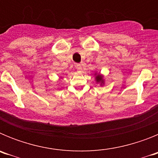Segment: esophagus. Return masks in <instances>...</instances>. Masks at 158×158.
Segmentation results:
<instances>
[{
    "mask_svg": "<svg viewBox=\"0 0 158 158\" xmlns=\"http://www.w3.org/2000/svg\"><path fill=\"white\" fill-rule=\"evenodd\" d=\"M76 68H77V70L78 71V72H81V65H80V64H77L76 65Z\"/></svg>",
    "mask_w": 158,
    "mask_h": 158,
    "instance_id": "obj_1",
    "label": "esophagus"
}]
</instances>
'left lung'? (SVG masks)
Wrapping results in <instances>:
<instances>
[{"instance_id": "left-lung-1", "label": "left lung", "mask_w": 158, "mask_h": 158, "mask_svg": "<svg viewBox=\"0 0 158 158\" xmlns=\"http://www.w3.org/2000/svg\"><path fill=\"white\" fill-rule=\"evenodd\" d=\"M95 75V81H96V84H100V86H104L105 84V81H104V75L101 74L100 73L96 72L94 73Z\"/></svg>"}]
</instances>
